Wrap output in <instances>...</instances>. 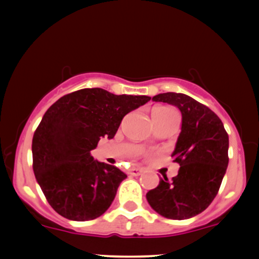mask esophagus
Returning <instances> with one entry per match:
<instances>
[{"label":"esophagus","mask_w":259,"mask_h":259,"mask_svg":"<svg viewBox=\"0 0 259 259\" xmlns=\"http://www.w3.org/2000/svg\"><path fill=\"white\" fill-rule=\"evenodd\" d=\"M142 171H144V169H142V168H133V169H130V174H132L133 177H139V175L141 174Z\"/></svg>","instance_id":"esophagus-1"}]
</instances>
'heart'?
I'll use <instances>...</instances> for the list:
<instances>
[{
  "mask_svg": "<svg viewBox=\"0 0 259 259\" xmlns=\"http://www.w3.org/2000/svg\"><path fill=\"white\" fill-rule=\"evenodd\" d=\"M168 107H154V108L152 109V112H164V111H168Z\"/></svg>",
  "mask_w": 259,
  "mask_h": 259,
  "instance_id": "obj_1",
  "label": "heart"
}]
</instances>
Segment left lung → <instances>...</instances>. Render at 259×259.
I'll use <instances>...</instances> for the list:
<instances>
[{
    "mask_svg": "<svg viewBox=\"0 0 259 259\" xmlns=\"http://www.w3.org/2000/svg\"><path fill=\"white\" fill-rule=\"evenodd\" d=\"M152 101L175 106L181 113V132L171 153L180 169L170 181L160 179L146 194L147 202L164 218H192L218 194L229 163V136L214 112L185 94H158Z\"/></svg>",
    "mask_w": 259,
    "mask_h": 259,
    "instance_id": "obj_1",
    "label": "left lung"
}]
</instances>
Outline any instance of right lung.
Instances as JSON below:
<instances>
[{"label":"right lung","mask_w":259,"mask_h":259,"mask_svg":"<svg viewBox=\"0 0 259 259\" xmlns=\"http://www.w3.org/2000/svg\"><path fill=\"white\" fill-rule=\"evenodd\" d=\"M148 96L82 89L56 101L32 138V169L45 197L69 221H91L108 209L126 178L91 156L101 138H114L124 115Z\"/></svg>","instance_id":"1"}]
</instances>
